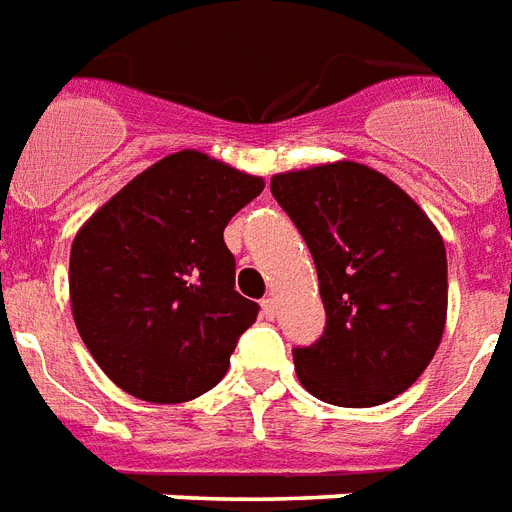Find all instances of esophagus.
Returning <instances> with one entry per match:
<instances>
[{"mask_svg": "<svg viewBox=\"0 0 512 512\" xmlns=\"http://www.w3.org/2000/svg\"><path fill=\"white\" fill-rule=\"evenodd\" d=\"M275 314H278V306H275L273 297H264L262 300V317L264 320H275Z\"/></svg>", "mask_w": 512, "mask_h": 512, "instance_id": "esophagus-1", "label": "esophagus"}]
</instances>
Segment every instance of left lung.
Here are the masks:
<instances>
[{"label": "left lung", "instance_id": "1", "mask_svg": "<svg viewBox=\"0 0 512 512\" xmlns=\"http://www.w3.org/2000/svg\"><path fill=\"white\" fill-rule=\"evenodd\" d=\"M273 198L317 264L325 331L295 347L317 400L372 408L411 389L447 322V250L419 204L378 170L333 162L278 173Z\"/></svg>", "mask_w": 512, "mask_h": 512}]
</instances>
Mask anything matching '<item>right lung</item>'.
Returning a JSON list of instances; mask_svg holds the SVG:
<instances>
[{"instance_id": "add662e5", "label": "right lung", "mask_w": 512, "mask_h": 512, "mask_svg": "<svg viewBox=\"0 0 512 512\" xmlns=\"http://www.w3.org/2000/svg\"><path fill=\"white\" fill-rule=\"evenodd\" d=\"M262 190L259 176L187 148L79 228L68 267L76 331L118 389L165 405L223 380L259 314L234 289L223 231Z\"/></svg>"}]
</instances>
